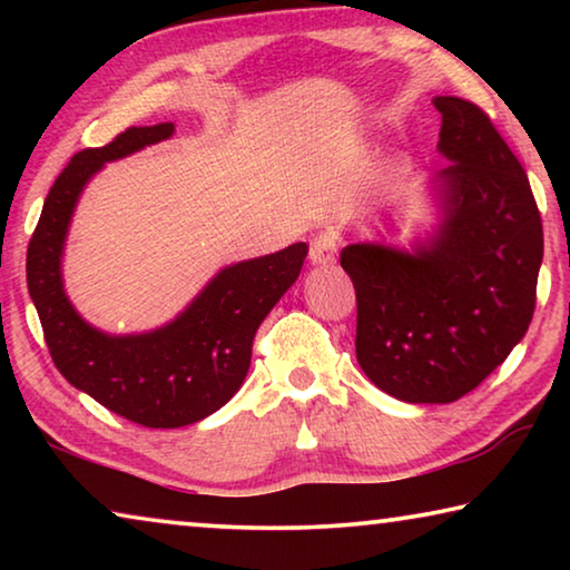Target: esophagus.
I'll use <instances>...</instances> for the list:
<instances>
[{
	"instance_id": "1",
	"label": "esophagus",
	"mask_w": 570,
	"mask_h": 570,
	"mask_svg": "<svg viewBox=\"0 0 570 570\" xmlns=\"http://www.w3.org/2000/svg\"><path fill=\"white\" fill-rule=\"evenodd\" d=\"M336 248H340V240H336L332 230H320L312 238V246H308V258L316 266H330L336 262Z\"/></svg>"
}]
</instances>
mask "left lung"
Returning <instances> with one entry per match:
<instances>
[{"instance_id": "left-lung-1", "label": "left lung", "mask_w": 570, "mask_h": 570, "mask_svg": "<svg viewBox=\"0 0 570 570\" xmlns=\"http://www.w3.org/2000/svg\"><path fill=\"white\" fill-rule=\"evenodd\" d=\"M442 115L440 226L428 244L342 248L356 292V362L412 404L468 394L505 362L533 320L543 224L520 160L475 102L432 100Z\"/></svg>"}]
</instances>
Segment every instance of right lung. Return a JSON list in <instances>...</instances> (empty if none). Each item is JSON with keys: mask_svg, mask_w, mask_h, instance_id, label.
<instances>
[{"mask_svg": "<svg viewBox=\"0 0 570 570\" xmlns=\"http://www.w3.org/2000/svg\"><path fill=\"white\" fill-rule=\"evenodd\" d=\"M173 130V122L128 128L108 146L75 153L47 193L27 246V288L57 370L102 407L156 430L204 420L234 397L246 380L256 330L298 278L308 250L292 244L226 266L178 320L156 332L110 336L85 322L60 272L77 198L105 163L166 140Z\"/></svg>", "mask_w": 570, "mask_h": 570, "instance_id": "right-lung-1", "label": "right lung"}]
</instances>
